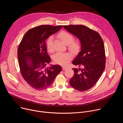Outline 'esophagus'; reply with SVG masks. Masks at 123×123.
Masks as SVG:
<instances>
[{
    "mask_svg": "<svg viewBox=\"0 0 123 123\" xmlns=\"http://www.w3.org/2000/svg\"><path fill=\"white\" fill-rule=\"evenodd\" d=\"M62 68H63V70H66V69H67L68 68V67H67L66 66H63Z\"/></svg>",
    "mask_w": 123,
    "mask_h": 123,
    "instance_id": "obj_1",
    "label": "esophagus"
}]
</instances>
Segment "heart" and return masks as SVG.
<instances>
[{
	"label": "heart",
	"mask_w": 123,
	"mask_h": 123,
	"mask_svg": "<svg viewBox=\"0 0 123 123\" xmlns=\"http://www.w3.org/2000/svg\"><path fill=\"white\" fill-rule=\"evenodd\" d=\"M58 37L65 44L68 45V49L74 53H77L81 49L82 45L80 41L74 40V37L69 32L62 31L57 34ZM54 37L52 36H49L46 40V45L48 50L52 52L54 50L52 48ZM73 58V55L69 52H57L54 56L53 59L55 63L61 65H66Z\"/></svg>",
	"instance_id": "heart-1"
}]
</instances>
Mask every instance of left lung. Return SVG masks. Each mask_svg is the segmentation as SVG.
Returning a JSON list of instances; mask_svg holds the SVG:
<instances>
[{"label":"left lung","instance_id":"1","mask_svg":"<svg viewBox=\"0 0 123 123\" xmlns=\"http://www.w3.org/2000/svg\"><path fill=\"white\" fill-rule=\"evenodd\" d=\"M81 41V50L73 62L81 68H73L74 75L69 80L71 86L80 92L88 90L101 76L106 64L103 39L96 31L82 25L64 26Z\"/></svg>","mask_w":123,"mask_h":123}]
</instances>
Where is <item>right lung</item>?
<instances>
[{
  "label": "right lung",
  "mask_w": 123,
  "mask_h": 123,
  "mask_svg": "<svg viewBox=\"0 0 123 123\" xmlns=\"http://www.w3.org/2000/svg\"><path fill=\"white\" fill-rule=\"evenodd\" d=\"M62 27L42 25L32 28L25 34L18 46L17 55L21 74L35 90H43L49 86L62 71L59 65L47 67L51 60L45 40Z\"/></svg>",
  "instance_id": "right-lung-1"
}]
</instances>
